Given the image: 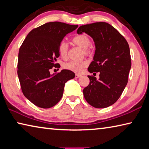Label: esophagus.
Returning <instances> with one entry per match:
<instances>
[{"label":"esophagus","mask_w":149,"mask_h":149,"mask_svg":"<svg viewBox=\"0 0 149 149\" xmlns=\"http://www.w3.org/2000/svg\"><path fill=\"white\" fill-rule=\"evenodd\" d=\"M81 76H82V75L80 74H75V78L78 79V78H80Z\"/></svg>","instance_id":"34e87169"}]
</instances>
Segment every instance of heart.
Masks as SVG:
<instances>
[{
    "mask_svg": "<svg viewBox=\"0 0 149 149\" xmlns=\"http://www.w3.org/2000/svg\"><path fill=\"white\" fill-rule=\"evenodd\" d=\"M72 42L77 46H79L80 48L84 49V53L88 54L89 53L88 48H89L91 44V40L90 38L86 35H78L72 39ZM68 49H69V45L65 41H62L59 44L58 51L59 54L63 59H66L67 57ZM88 63L86 61H70L64 65V68L69 70H71L74 72H79L82 71L83 68L86 67Z\"/></svg>",
    "mask_w": 149,
    "mask_h": 149,
    "instance_id": "b5f03b06",
    "label": "heart"
}]
</instances>
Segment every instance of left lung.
I'll list each match as a JSON object with an SVG mask.
<instances>
[{"mask_svg": "<svg viewBox=\"0 0 149 149\" xmlns=\"http://www.w3.org/2000/svg\"><path fill=\"white\" fill-rule=\"evenodd\" d=\"M78 34L83 33L92 38L95 50L88 70L100 72V79L88 76L90 84L83 90L85 100L95 108L111 106L120 97L126 86L131 69L128 43L113 26L105 22L82 25Z\"/></svg>", "mask_w": 149, "mask_h": 149, "instance_id": "left-lung-1", "label": "left lung"}]
</instances>
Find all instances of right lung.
I'll use <instances>...</instances> for the list:
<instances>
[{"label":"right lung","mask_w":149,"mask_h":149,"mask_svg":"<svg viewBox=\"0 0 149 149\" xmlns=\"http://www.w3.org/2000/svg\"><path fill=\"white\" fill-rule=\"evenodd\" d=\"M78 25L54 22L34 29L26 36L18 54L17 75L22 92L34 105L43 109L51 108L59 102L65 83L74 79L71 70L63 69L50 74L57 67L59 44Z\"/></svg>","instance_id":"right-lung-1"}]
</instances>
